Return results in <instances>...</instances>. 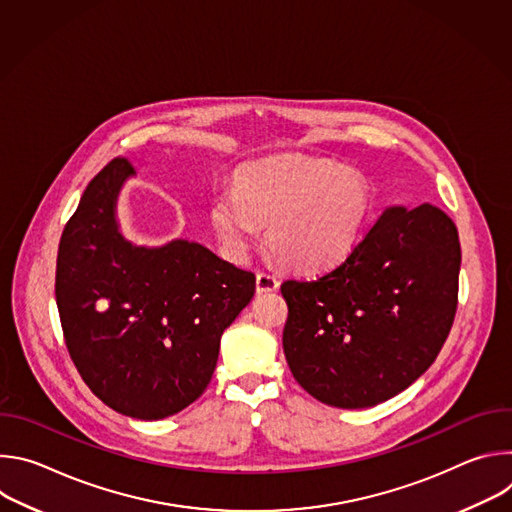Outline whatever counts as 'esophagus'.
I'll return each mask as SVG.
<instances>
[{"mask_svg":"<svg viewBox=\"0 0 512 512\" xmlns=\"http://www.w3.org/2000/svg\"><path fill=\"white\" fill-rule=\"evenodd\" d=\"M279 287V279L269 271L257 273V294H265V291H275Z\"/></svg>","mask_w":512,"mask_h":512,"instance_id":"1","label":"esophagus"}]
</instances>
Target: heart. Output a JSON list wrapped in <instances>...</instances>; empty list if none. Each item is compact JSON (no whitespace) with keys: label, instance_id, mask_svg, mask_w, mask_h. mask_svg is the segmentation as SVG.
I'll return each mask as SVG.
<instances>
[{"label":"heart","instance_id":"obj_1","mask_svg":"<svg viewBox=\"0 0 512 512\" xmlns=\"http://www.w3.org/2000/svg\"><path fill=\"white\" fill-rule=\"evenodd\" d=\"M371 212V188L358 172L326 160L275 156L245 164L235 192L210 208L225 253L241 261L265 227L269 253L296 271H322L356 247Z\"/></svg>","mask_w":512,"mask_h":512}]
</instances>
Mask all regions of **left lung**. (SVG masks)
Wrapping results in <instances>:
<instances>
[{"instance_id": "obj_1", "label": "left lung", "mask_w": 512, "mask_h": 512, "mask_svg": "<svg viewBox=\"0 0 512 512\" xmlns=\"http://www.w3.org/2000/svg\"><path fill=\"white\" fill-rule=\"evenodd\" d=\"M460 263L458 229L444 210L427 202L387 208L342 263L281 283L291 375L340 409L405 391L450 334Z\"/></svg>"}]
</instances>
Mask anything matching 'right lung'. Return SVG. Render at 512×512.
<instances>
[{
    "label": "right lung",
    "mask_w": 512,
    "mask_h": 512,
    "mask_svg": "<svg viewBox=\"0 0 512 512\" xmlns=\"http://www.w3.org/2000/svg\"><path fill=\"white\" fill-rule=\"evenodd\" d=\"M131 174L111 160L62 231L56 306L68 354L87 387L133 419H164L208 387L223 332L255 294V273L176 239L137 247L117 225Z\"/></svg>",
    "instance_id": "add662e5"
}]
</instances>
